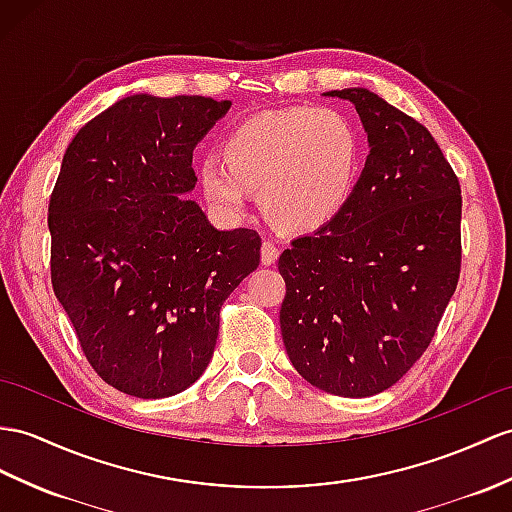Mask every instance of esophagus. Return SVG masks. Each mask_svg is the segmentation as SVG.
<instances>
[{
    "instance_id": "esophagus-1",
    "label": "esophagus",
    "mask_w": 512,
    "mask_h": 512,
    "mask_svg": "<svg viewBox=\"0 0 512 512\" xmlns=\"http://www.w3.org/2000/svg\"><path fill=\"white\" fill-rule=\"evenodd\" d=\"M280 256V249L276 247L273 241H263V247H260V260H263V265H273Z\"/></svg>"
}]
</instances>
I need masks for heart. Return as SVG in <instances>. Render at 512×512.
Masks as SVG:
<instances>
[{
	"label": "heart",
	"mask_w": 512,
	"mask_h": 512,
	"mask_svg": "<svg viewBox=\"0 0 512 512\" xmlns=\"http://www.w3.org/2000/svg\"><path fill=\"white\" fill-rule=\"evenodd\" d=\"M360 167L354 126L332 108H291L260 115L223 141V160L199 165V186L223 215L247 206V191L284 230H315L350 199Z\"/></svg>",
	"instance_id": "b5f03b06"
}]
</instances>
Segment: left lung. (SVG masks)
Segmentation results:
<instances>
[{"instance_id":"left-lung-1","label":"left lung","mask_w":512,"mask_h":512,"mask_svg":"<svg viewBox=\"0 0 512 512\" xmlns=\"http://www.w3.org/2000/svg\"><path fill=\"white\" fill-rule=\"evenodd\" d=\"M326 95L356 106L369 156L339 213L282 252L280 328L306 382L369 397L417 363L450 304L463 197L419 121L367 89Z\"/></svg>"}]
</instances>
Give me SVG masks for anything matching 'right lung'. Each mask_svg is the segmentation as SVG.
<instances>
[{"instance_id": "1", "label": "right lung", "mask_w": 512, "mask_h": 512, "mask_svg": "<svg viewBox=\"0 0 512 512\" xmlns=\"http://www.w3.org/2000/svg\"><path fill=\"white\" fill-rule=\"evenodd\" d=\"M130 95L73 136L49 197L52 286L95 373L158 400L213 358L219 310L260 263L256 230H217L191 199L193 149L230 110Z\"/></svg>"}]
</instances>
